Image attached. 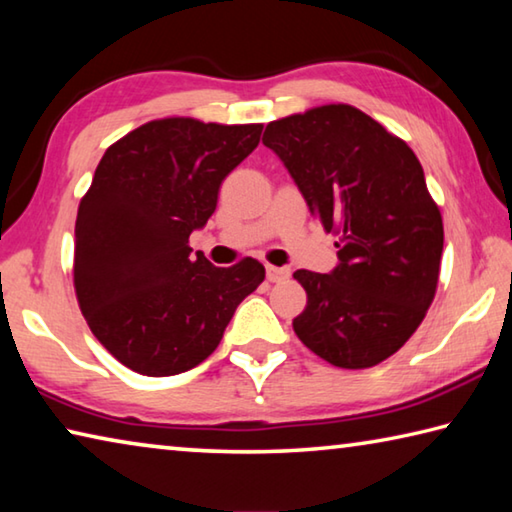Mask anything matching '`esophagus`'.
<instances>
[{
	"label": "esophagus",
	"mask_w": 512,
	"mask_h": 512,
	"mask_svg": "<svg viewBox=\"0 0 512 512\" xmlns=\"http://www.w3.org/2000/svg\"><path fill=\"white\" fill-rule=\"evenodd\" d=\"M291 275V271L287 266H273V264H266V280L268 282H282L287 280Z\"/></svg>",
	"instance_id": "esophagus-1"
}]
</instances>
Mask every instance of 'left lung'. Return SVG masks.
I'll return each instance as SVG.
<instances>
[{
	"mask_svg": "<svg viewBox=\"0 0 512 512\" xmlns=\"http://www.w3.org/2000/svg\"><path fill=\"white\" fill-rule=\"evenodd\" d=\"M273 149L325 232L339 235L332 273L300 271L307 307L293 332L336 368H372L411 339L438 289L443 216L402 137L348 103L266 126Z\"/></svg>",
	"mask_w": 512,
	"mask_h": 512,
	"instance_id": "1",
	"label": "left lung"
}]
</instances>
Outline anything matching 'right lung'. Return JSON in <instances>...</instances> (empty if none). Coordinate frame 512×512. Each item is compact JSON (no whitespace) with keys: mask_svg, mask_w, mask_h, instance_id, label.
Here are the masks:
<instances>
[{"mask_svg":"<svg viewBox=\"0 0 512 512\" xmlns=\"http://www.w3.org/2000/svg\"><path fill=\"white\" fill-rule=\"evenodd\" d=\"M262 128L164 117L103 153L76 216L74 291L92 334L126 368L169 377L198 366L264 282L253 257L228 268L189 257V235Z\"/></svg>","mask_w":512,"mask_h":512,"instance_id":"1","label":"right lung"}]
</instances>
